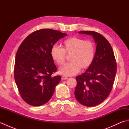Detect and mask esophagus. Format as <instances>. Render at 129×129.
<instances>
[{"label":"esophagus","instance_id":"obj_1","mask_svg":"<svg viewBox=\"0 0 129 129\" xmlns=\"http://www.w3.org/2000/svg\"><path fill=\"white\" fill-rule=\"evenodd\" d=\"M67 79H68V77H67V76H66L62 75L61 76V79H62V80H67Z\"/></svg>","mask_w":129,"mask_h":129}]
</instances>
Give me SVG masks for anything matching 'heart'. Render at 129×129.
Listing matches in <instances>:
<instances>
[{"label": "heart", "mask_w": 129, "mask_h": 129, "mask_svg": "<svg viewBox=\"0 0 129 129\" xmlns=\"http://www.w3.org/2000/svg\"><path fill=\"white\" fill-rule=\"evenodd\" d=\"M62 46L61 48L54 45L50 50L52 59L59 65L64 64L66 60V54H72L70 58L72 62L65 64L60 68L59 73L61 74L67 76L75 75L80 71L81 68L86 69L92 64L95 46L91 41L72 37L63 42Z\"/></svg>", "instance_id": "b5f03b06"}]
</instances>
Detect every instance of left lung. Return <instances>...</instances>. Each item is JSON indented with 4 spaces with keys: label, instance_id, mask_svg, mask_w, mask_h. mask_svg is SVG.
<instances>
[{
    "label": "left lung",
    "instance_id": "left-lung-1",
    "mask_svg": "<svg viewBox=\"0 0 129 129\" xmlns=\"http://www.w3.org/2000/svg\"><path fill=\"white\" fill-rule=\"evenodd\" d=\"M91 35L97 44L94 60L84 73L76 77L75 96L87 107L96 106L108 98L113 86L117 65L110 44L103 35L94 31H80Z\"/></svg>",
    "mask_w": 129,
    "mask_h": 129
}]
</instances>
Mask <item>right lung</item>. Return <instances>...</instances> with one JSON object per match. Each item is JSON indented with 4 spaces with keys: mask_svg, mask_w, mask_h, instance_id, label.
<instances>
[{
    "mask_svg": "<svg viewBox=\"0 0 129 129\" xmlns=\"http://www.w3.org/2000/svg\"><path fill=\"white\" fill-rule=\"evenodd\" d=\"M67 34L50 29L35 31L29 35L16 52L14 79L23 100L35 106L49 101L61 76L51 75L57 69L50 54L55 43Z\"/></svg>",
    "mask_w": 129,
    "mask_h": 129,
    "instance_id": "1",
    "label": "right lung"
}]
</instances>
